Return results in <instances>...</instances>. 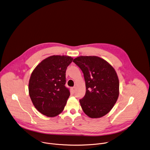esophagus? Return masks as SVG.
Instances as JSON below:
<instances>
[{"mask_svg": "<svg viewBox=\"0 0 150 150\" xmlns=\"http://www.w3.org/2000/svg\"><path fill=\"white\" fill-rule=\"evenodd\" d=\"M71 89H72V92H73V93H75V91H76V87H72V88H71Z\"/></svg>", "mask_w": 150, "mask_h": 150, "instance_id": "esophagus-1", "label": "esophagus"}]
</instances>
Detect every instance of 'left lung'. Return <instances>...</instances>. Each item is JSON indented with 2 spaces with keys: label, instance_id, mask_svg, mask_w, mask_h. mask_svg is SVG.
Segmentation results:
<instances>
[{
  "label": "left lung",
  "instance_id": "obj_1",
  "mask_svg": "<svg viewBox=\"0 0 150 150\" xmlns=\"http://www.w3.org/2000/svg\"><path fill=\"white\" fill-rule=\"evenodd\" d=\"M73 62L82 70L86 93L79 100L84 113L91 118H99L108 114L119 95V81L113 67L96 56H80Z\"/></svg>",
  "mask_w": 150,
  "mask_h": 150
}]
</instances>
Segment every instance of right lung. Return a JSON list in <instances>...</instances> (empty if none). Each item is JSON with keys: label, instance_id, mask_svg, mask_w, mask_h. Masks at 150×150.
<instances>
[{"label": "right lung", "instance_id": "right-lung-1", "mask_svg": "<svg viewBox=\"0 0 150 150\" xmlns=\"http://www.w3.org/2000/svg\"><path fill=\"white\" fill-rule=\"evenodd\" d=\"M73 58L66 55H52L42 60L31 73L28 92L37 110L47 117L60 114L70 95L66 88L65 73Z\"/></svg>", "mask_w": 150, "mask_h": 150}]
</instances>
